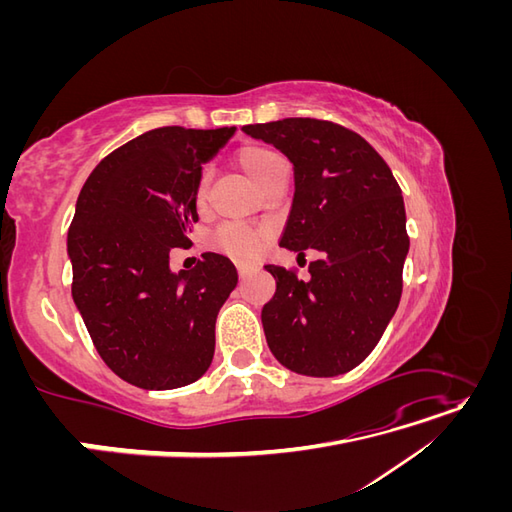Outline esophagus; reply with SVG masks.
I'll use <instances>...</instances> for the list:
<instances>
[{
    "instance_id": "esophagus-1",
    "label": "esophagus",
    "mask_w": 512,
    "mask_h": 512,
    "mask_svg": "<svg viewBox=\"0 0 512 512\" xmlns=\"http://www.w3.org/2000/svg\"><path fill=\"white\" fill-rule=\"evenodd\" d=\"M237 271H239V277H247V275H250V273L254 271V267H252V265H245V262H239Z\"/></svg>"
}]
</instances>
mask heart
Segmentation results:
<instances>
[{
	"instance_id": "obj_1",
	"label": "heart",
	"mask_w": 512,
	"mask_h": 512,
	"mask_svg": "<svg viewBox=\"0 0 512 512\" xmlns=\"http://www.w3.org/2000/svg\"><path fill=\"white\" fill-rule=\"evenodd\" d=\"M235 160L241 173L250 179L258 190L265 188V185L271 183L275 177L286 173V162L282 160L280 153H275L273 149L262 147V145L241 147L237 151ZM207 185H209V175L203 173L196 190L198 200L205 198ZM265 241H267L265 230L245 228V226H224L213 235L215 250H220L235 260H252L260 252V247Z\"/></svg>"
}]
</instances>
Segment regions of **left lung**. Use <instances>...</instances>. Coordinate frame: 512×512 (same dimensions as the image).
Returning a JSON list of instances; mask_svg holds the SVG:
<instances>
[{"label": "left lung", "instance_id": "obj_1", "mask_svg": "<svg viewBox=\"0 0 512 512\" xmlns=\"http://www.w3.org/2000/svg\"><path fill=\"white\" fill-rule=\"evenodd\" d=\"M292 164L294 198L280 245L305 256L309 280L267 265L269 350L301 376L346 374L376 348L397 312L408 256L406 209L391 168L365 138L331 121L290 117L243 126Z\"/></svg>", "mask_w": 512, "mask_h": 512}]
</instances>
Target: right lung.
I'll list each match as a JSON object with an SVG mask.
<instances>
[{
    "label": "right lung",
    "instance_id": "obj_1",
    "mask_svg": "<svg viewBox=\"0 0 512 512\" xmlns=\"http://www.w3.org/2000/svg\"><path fill=\"white\" fill-rule=\"evenodd\" d=\"M235 132L149 130L106 156L76 200L72 299L102 361L138 389H179L213 361L215 320L237 269L205 252L175 273L170 247L190 243L203 164Z\"/></svg>",
    "mask_w": 512,
    "mask_h": 512
}]
</instances>
